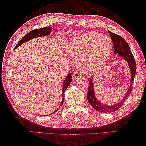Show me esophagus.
Instances as JSON below:
<instances>
[{
  "label": "esophagus",
  "mask_w": 146,
  "mask_h": 146,
  "mask_svg": "<svg viewBox=\"0 0 146 146\" xmlns=\"http://www.w3.org/2000/svg\"><path fill=\"white\" fill-rule=\"evenodd\" d=\"M80 77H81V75H80V74L78 72H75L73 73V79H77V78H79Z\"/></svg>",
  "instance_id": "esophagus-1"
}]
</instances>
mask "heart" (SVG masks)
Returning <instances> with one entry per match:
<instances>
[{
  "label": "heart",
  "mask_w": 146,
  "mask_h": 146,
  "mask_svg": "<svg viewBox=\"0 0 146 146\" xmlns=\"http://www.w3.org/2000/svg\"><path fill=\"white\" fill-rule=\"evenodd\" d=\"M66 49L71 59L78 60L83 71L94 73L106 64L110 54L111 44L107 37L91 31L71 39Z\"/></svg>",
  "instance_id": "heart-1"
}]
</instances>
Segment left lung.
<instances>
[{"label":"left lung","mask_w":146,"mask_h":146,"mask_svg":"<svg viewBox=\"0 0 146 146\" xmlns=\"http://www.w3.org/2000/svg\"><path fill=\"white\" fill-rule=\"evenodd\" d=\"M108 33L110 35L111 41L113 42L114 53H118L120 57L123 58L125 61L127 62L131 70V84H130L129 90L126 92L124 97L122 99L120 102L115 105H105L103 104H101L97 98H96L94 93V86L93 82V77L89 80L88 90L87 94V100L91 106L95 110L99 111V112L103 113H111L119 110L122 107V105L124 103L127 98L132 92V83L134 80V76L136 73V65L134 56L130 49V47L125 40L122 38L120 36L116 35V34L110 32L108 31Z\"/></svg>","instance_id":"8db88e82"}]
</instances>
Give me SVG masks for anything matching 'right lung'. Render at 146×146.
Segmentation results:
<instances>
[{
  "label": "right lung",
  "instance_id": "obj_1",
  "mask_svg": "<svg viewBox=\"0 0 146 146\" xmlns=\"http://www.w3.org/2000/svg\"><path fill=\"white\" fill-rule=\"evenodd\" d=\"M51 27H49V26L43 27V28H40V29H37L33 30V31H30L29 33H27V35H26L25 36L23 37V38H22L20 40L19 42L17 43V44L15 46V47L14 49H16L20 45H21L22 44H23L24 42L29 41V40H30V39H34L35 38H38V37L47 36V35H49V34L51 33ZM71 75H72V73H70L69 75H68L66 76V79L64 80V82L63 83V90H62V97H63V100H62V102H61V103L60 104V106L63 104V101H64L63 95H64V91L66 90V89L68 88V86H69V85L71 83V82H72V76H71ZM58 110V108L57 110H56L54 111H53V112H52L51 114H53L55 112H56ZM47 115H45V116H47Z\"/></svg>",
  "mask_w": 146,
  "mask_h": 146
}]
</instances>
